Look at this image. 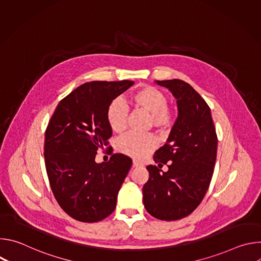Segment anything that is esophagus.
Segmentation results:
<instances>
[{"mask_svg": "<svg viewBox=\"0 0 261 261\" xmlns=\"http://www.w3.org/2000/svg\"><path fill=\"white\" fill-rule=\"evenodd\" d=\"M142 164L139 162V161H137V160H133V167H138V166H141Z\"/></svg>", "mask_w": 261, "mask_h": 261, "instance_id": "esophagus-1", "label": "esophagus"}]
</instances>
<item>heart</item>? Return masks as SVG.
Segmentation results:
<instances>
[{"label": "heart", "instance_id": "b5f03b06", "mask_svg": "<svg viewBox=\"0 0 261 261\" xmlns=\"http://www.w3.org/2000/svg\"><path fill=\"white\" fill-rule=\"evenodd\" d=\"M130 103L151 115V124L160 131L167 129L171 124V114L167 106L166 95L159 89L144 86L130 95ZM128 109L125 103L119 99L111 102L106 111V119L110 129L116 133H122L127 126ZM157 140L154 135H139L130 133L119 141V150L135 158H142L155 147Z\"/></svg>", "mask_w": 261, "mask_h": 261}]
</instances>
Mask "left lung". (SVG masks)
I'll list each match as a JSON object with an SVG mask.
<instances>
[{
  "mask_svg": "<svg viewBox=\"0 0 261 261\" xmlns=\"http://www.w3.org/2000/svg\"><path fill=\"white\" fill-rule=\"evenodd\" d=\"M168 89L177 104V119L166 143L156 151V165H148L142 188L147 213L174 221L190 215L203 199L217 157V135L211 109L201 96L180 80L156 81ZM169 163L164 173L160 168Z\"/></svg>",
  "mask_w": 261,
  "mask_h": 261,
  "instance_id": "8db88e82",
  "label": "left lung"
}]
</instances>
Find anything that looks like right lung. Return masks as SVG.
<instances>
[{
	"instance_id": "obj_1",
	"label": "right lung",
	"mask_w": 261,
	"mask_h": 261,
	"mask_svg": "<svg viewBox=\"0 0 261 261\" xmlns=\"http://www.w3.org/2000/svg\"><path fill=\"white\" fill-rule=\"evenodd\" d=\"M134 85L131 81L90 82L58 104L45 132L44 158L53 193L60 206L82 222H98L117 205L132 160L114 154L97 163V151L113 135L106 111Z\"/></svg>"
}]
</instances>
